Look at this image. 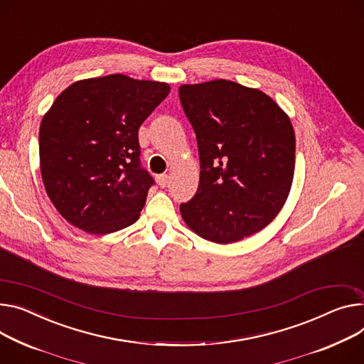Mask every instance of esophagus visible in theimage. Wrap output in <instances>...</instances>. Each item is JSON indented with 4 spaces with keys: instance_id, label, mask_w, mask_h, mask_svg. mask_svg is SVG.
Here are the masks:
<instances>
[{
    "instance_id": "esophagus-1",
    "label": "esophagus",
    "mask_w": 364,
    "mask_h": 364,
    "mask_svg": "<svg viewBox=\"0 0 364 364\" xmlns=\"http://www.w3.org/2000/svg\"><path fill=\"white\" fill-rule=\"evenodd\" d=\"M156 181H157L160 188H166L167 183H169V176H167V175H157Z\"/></svg>"
}]
</instances>
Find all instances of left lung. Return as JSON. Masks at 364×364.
Listing matches in <instances>:
<instances>
[{
	"instance_id": "obj_1",
	"label": "left lung",
	"mask_w": 364,
	"mask_h": 364,
	"mask_svg": "<svg viewBox=\"0 0 364 364\" xmlns=\"http://www.w3.org/2000/svg\"><path fill=\"white\" fill-rule=\"evenodd\" d=\"M179 97L197 135L201 173L181 214L214 243H233L267 228L293 183L296 136L268 95L229 80L182 85Z\"/></svg>"
}]
</instances>
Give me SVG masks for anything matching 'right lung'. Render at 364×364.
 <instances>
[{
    "mask_svg": "<svg viewBox=\"0 0 364 364\" xmlns=\"http://www.w3.org/2000/svg\"><path fill=\"white\" fill-rule=\"evenodd\" d=\"M169 92L167 82L110 74L55 99L39 129L41 173L70 225L107 235L138 220L154 183L139 166L138 128Z\"/></svg>",
    "mask_w": 364,
    "mask_h": 364,
    "instance_id": "1",
    "label": "right lung"
}]
</instances>
